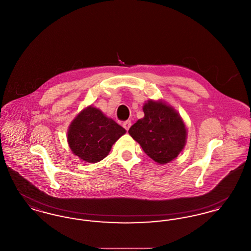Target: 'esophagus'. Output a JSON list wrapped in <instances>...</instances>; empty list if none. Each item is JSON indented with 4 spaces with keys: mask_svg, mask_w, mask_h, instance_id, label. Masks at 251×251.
<instances>
[{
    "mask_svg": "<svg viewBox=\"0 0 251 251\" xmlns=\"http://www.w3.org/2000/svg\"><path fill=\"white\" fill-rule=\"evenodd\" d=\"M122 126H123V128H124L126 131H128L131 126V120H126V121H124L123 124H122Z\"/></svg>",
    "mask_w": 251,
    "mask_h": 251,
    "instance_id": "1",
    "label": "esophagus"
}]
</instances>
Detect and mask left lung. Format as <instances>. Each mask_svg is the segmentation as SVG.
<instances>
[{
	"label": "left lung",
	"mask_w": 251,
	"mask_h": 251,
	"mask_svg": "<svg viewBox=\"0 0 251 251\" xmlns=\"http://www.w3.org/2000/svg\"><path fill=\"white\" fill-rule=\"evenodd\" d=\"M143 119L129 130L145 153L158 164L174 160L183 150L187 131L184 122L174 108L162 100H148L144 104Z\"/></svg>",
	"instance_id": "left-lung-1"
}]
</instances>
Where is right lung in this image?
Segmentation results:
<instances>
[{
  "mask_svg": "<svg viewBox=\"0 0 251 251\" xmlns=\"http://www.w3.org/2000/svg\"><path fill=\"white\" fill-rule=\"evenodd\" d=\"M125 132L124 128L100 110L88 106L72 120L68 142L73 154L84 162L97 163L108 155L112 146Z\"/></svg>",
  "mask_w": 251,
  "mask_h": 251,
  "instance_id": "obj_1",
  "label": "right lung"
}]
</instances>
